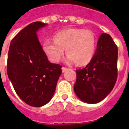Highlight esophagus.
I'll use <instances>...</instances> for the list:
<instances>
[{
	"label": "esophagus",
	"mask_w": 129,
	"mask_h": 129,
	"mask_svg": "<svg viewBox=\"0 0 129 129\" xmlns=\"http://www.w3.org/2000/svg\"><path fill=\"white\" fill-rule=\"evenodd\" d=\"M61 69H62V72H63V73H64V72H66V71H67V70H68V68H66V67H63Z\"/></svg>",
	"instance_id": "34e87169"
}]
</instances>
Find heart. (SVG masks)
I'll list each match as a JSON object with an SVG mask.
<instances>
[{
  "instance_id": "heart-1",
  "label": "heart",
  "mask_w": 129,
  "mask_h": 129,
  "mask_svg": "<svg viewBox=\"0 0 129 129\" xmlns=\"http://www.w3.org/2000/svg\"><path fill=\"white\" fill-rule=\"evenodd\" d=\"M54 40L47 39L43 43V49L50 61L58 62L66 48V61L76 62L77 65L88 63L96 49L95 34L88 29H64L54 35Z\"/></svg>"
}]
</instances>
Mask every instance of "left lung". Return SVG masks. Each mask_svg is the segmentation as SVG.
Instances as JSON below:
<instances>
[{
	"label": "left lung",
	"mask_w": 129,
	"mask_h": 129,
	"mask_svg": "<svg viewBox=\"0 0 129 129\" xmlns=\"http://www.w3.org/2000/svg\"><path fill=\"white\" fill-rule=\"evenodd\" d=\"M76 71L74 90L81 101L97 104L111 92L117 77V47L109 34H101L91 61Z\"/></svg>",
	"instance_id": "1"
}]
</instances>
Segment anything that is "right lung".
<instances>
[{
	"mask_svg": "<svg viewBox=\"0 0 129 129\" xmlns=\"http://www.w3.org/2000/svg\"><path fill=\"white\" fill-rule=\"evenodd\" d=\"M46 25H28L13 38L8 52V77L18 97L34 107L50 101L62 73L61 66L48 61L37 37V31Z\"/></svg>",
	"mask_w": 129,
	"mask_h": 129,
	"instance_id": "right-lung-1",
	"label": "right lung"
}]
</instances>
